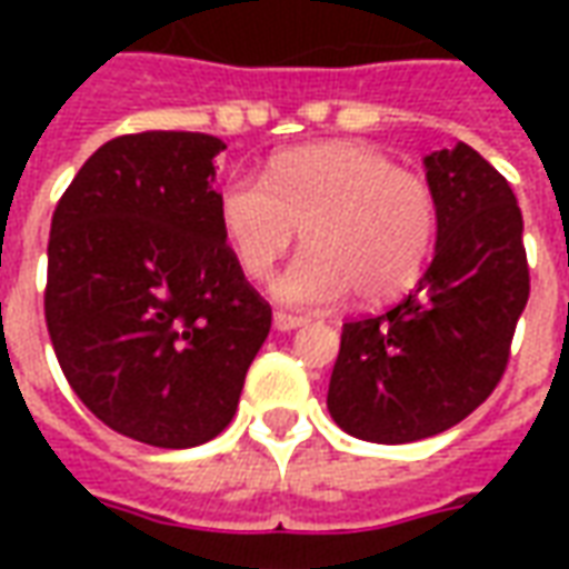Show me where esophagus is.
I'll return each instance as SVG.
<instances>
[{"label":"esophagus","mask_w":569,"mask_h":569,"mask_svg":"<svg viewBox=\"0 0 569 569\" xmlns=\"http://www.w3.org/2000/svg\"><path fill=\"white\" fill-rule=\"evenodd\" d=\"M308 320H301V317H292V313H286V310H277L273 313V329L277 332H292V329H301Z\"/></svg>","instance_id":"1"}]
</instances>
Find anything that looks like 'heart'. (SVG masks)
<instances>
[{
  "mask_svg": "<svg viewBox=\"0 0 569 569\" xmlns=\"http://www.w3.org/2000/svg\"><path fill=\"white\" fill-rule=\"evenodd\" d=\"M216 216L249 280H268L301 231L308 252L273 286L296 308H326L350 289L366 305L406 296L427 271L439 234V198L427 176L341 140L280 151L264 186L228 179Z\"/></svg>",
  "mask_w": 569,
  "mask_h": 569,
  "instance_id": "b5f03b06",
  "label": "heart"
}]
</instances>
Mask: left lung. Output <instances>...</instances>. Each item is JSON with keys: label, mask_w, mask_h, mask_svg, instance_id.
<instances>
[{"label": "left lung", "mask_w": 569, "mask_h": 569, "mask_svg": "<svg viewBox=\"0 0 569 569\" xmlns=\"http://www.w3.org/2000/svg\"><path fill=\"white\" fill-rule=\"evenodd\" d=\"M439 198L436 256L399 305L345 322L329 415L378 445L429 439L469 418L500 383L530 296L512 188L472 146L423 158Z\"/></svg>", "instance_id": "1"}]
</instances>
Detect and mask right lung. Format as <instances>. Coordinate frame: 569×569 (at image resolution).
Masks as SVG:
<instances>
[{
	"instance_id": "right-lung-1",
	"label": "right lung",
	"mask_w": 569,
	"mask_h": 569,
	"mask_svg": "<svg viewBox=\"0 0 569 569\" xmlns=\"http://www.w3.org/2000/svg\"><path fill=\"white\" fill-rule=\"evenodd\" d=\"M210 133L109 140L57 203L44 320L57 362L106 427L154 448H194L234 418L271 332L216 216Z\"/></svg>"
}]
</instances>
